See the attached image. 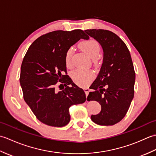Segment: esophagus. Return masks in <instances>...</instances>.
I'll list each match as a JSON object with an SVG mask.
<instances>
[{
	"label": "esophagus",
	"instance_id": "34e87169",
	"mask_svg": "<svg viewBox=\"0 0 156 156\" xmlns=\"http://www.w3.org/2000/svg\"><path fill=\"white\" fill-rule=\"evenodd\" d=\"M84 91L85 92L86 96H87H87L88 95L89 91H90V90H89V88H84Z\"/></svg>",
	"mask_w": 156,
	"mask_h": 156
}]
</instances>
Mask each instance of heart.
<instances>
[{
	"mask_svg": "<svg viewBox=\"0 0 156 156\" xmlns=\"http://www.w3.org/2000/svg\"><path fill=\"white\" fill-rule=\"evenodd\" d=\"M80 47L89 57L92 59L97 58L101 51V46L98 42L94 39H88L82 41ZM74 54L72 48H69L65 55V62L67 67H72V58ZM94 77V74L91 70L78 69L72 73V78L77 84L85 87L90 82Z\"/></svg>",
	"mask_w": 156,
	"mask_h": 156,
	"instance_id": "heart-1",
	"label": "heart"
}]
</instances>
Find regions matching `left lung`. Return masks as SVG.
I'll use <instances>...</instances> for the list:
<instances>
[{"label":"left lung","instance_id":"1","mask_svg":"<svg viewBox=\"0 0 156 156\" xmlns=\"http://www.w3.org/2000/svg\"><path fill=\"white\" fill-rule=\"evenodd\" d=\"M103 49V62L99 74L90 86L87 100L101 105L100 113L91 116L100 125H113L127 114L134 97L135 73L130 52L123 41L112 31L87 29Z\"/></svg>","mask_w":156,"mask_h":156}]
</instances>
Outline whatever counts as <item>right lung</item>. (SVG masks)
<instances>
[{
  "mask_svg": "<svg viewBox=\"0 0 156 156\" xmlns=\"http://www.w3.org/2000/svg\"><path fill=\"white\" fill-rule=\"evenodd\" d=\"M80 39H89L81 29L49 32L33 42L23 59L19 80L23 98L45 125H66L70 120L69 108L87 99L84 91L66 75V51ZM58 81L62 90L59 92L55 89Z\"/></svg>",
  "mask_w": 156,
  "mask_h": 156,
  "instance_id": "right-lung-1",
  "label": "right lung"
}]
</instances>
